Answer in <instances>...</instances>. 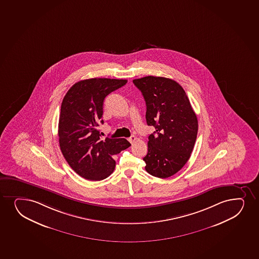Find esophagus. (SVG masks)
<instances>
[{"mask_svg":"<svg viewBox=\"0 0 259 259\" xmlns=\"http://www.w3.org/2000/svg\"><path fill=\"white\" fill-rule=\"evenodd\" d=\"M136 140H137V137H135V136H131V137L128 138V142H130L131 144H133Z\"/></svg>","mask_w":259,"mask_h":259,"instance_id":"1","label":"esophagus"}]
</instances>
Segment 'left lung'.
I'll return each instance as SVG.
<instances>
[{"mask_svg":"<svg viewBox=\"0 0 259 259\" xmlns=\"http://www.w3.org/2000/svg\"><path fill=\"white\" fill-rule=\"evenodd\" d=\"M146 102L149 135L145 169L158 178H168L182 169L193 151L198 133V119L184 90L176 81L163 77L133 80Z\"/></svg>","mask_w":259,"mask_h":259,"instance_id":"1","label":"left lung"}]
</instances>
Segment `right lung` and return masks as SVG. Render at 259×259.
<instances>
[{"instance_id": "add662e5", "label": "right lung", "mask_w": 259, "mask_h": 259, "mask_svg": "<svg viewBox=\"0 0 259 259\" xmlns=\"http://www.w3.org/2000/svg\"><path fill=\"white\" fill-rule=\"evenodd\" d=\"M126 79L90 78L74 83L63 98L59 121L60 150L78 176L102 181L113 172L112 156L131 145L124 138L101 140L104 98L123 87Z\"/></svg>"}]
</instances>
